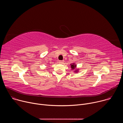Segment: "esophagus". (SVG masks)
Listing matches in <instances>:
<instances>
[{"label": "esophagus", "instance_id": "obj_1", "mask_svg": "<svg viewBox=\"0 0 123 123\" xmlns=\"http://www.w3.org/2000/svg\"><path fill=\"white\" fill-rule=\"evenodd\" d=\"M58 62L60 64H63L64 62V61H63V60H59Z\"/></svg>", "mask_w": 123, "mask_h": 123}]
</instances>
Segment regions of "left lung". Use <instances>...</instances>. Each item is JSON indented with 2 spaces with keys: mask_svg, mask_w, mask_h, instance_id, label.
<instances>
[{
  "mask_svg": "<svg viewBox=\"0 0 123 123\" xmlns=\"http://www.w3.org/2000/svg\"><path fill=\"white\" fill-rule=\"evenodd\" d=\"M71 67H72V68L74 69V68H75L76 67V66L74 65V64H73V65H71Z\"/></svg>",
  "mask_w": 123,
  "mask_h": 123,
  "instance_id": "obj_1",
  "label": "left lung"
}]
</instances>
